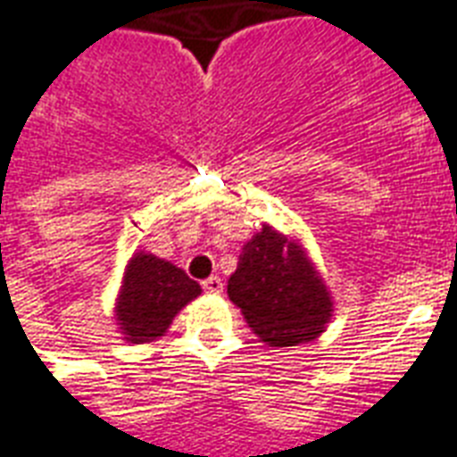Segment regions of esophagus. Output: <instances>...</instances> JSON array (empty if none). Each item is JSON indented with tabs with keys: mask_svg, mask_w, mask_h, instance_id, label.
I'll return each instance as SVG.
<instances>
[{
	"mask_svg": "<svg viewBox=\"0 0 457 457\" xmlns=\"http://www.w3.org/2000/svg\"><path fill=\"white\" fill-rule=\"evenodd\" d=\"M204 290L211 292V295H220L222 292V280L218 275H211L208 280H204Z\"/></svg>",
	"mask_w": 457,
	"mask_h": 457,
	"instance_id": "1",
	"label": "esophagus"
}]
</instances>
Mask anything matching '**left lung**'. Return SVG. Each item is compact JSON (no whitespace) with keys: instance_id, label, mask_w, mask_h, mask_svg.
I'll use <instances>...</instances> for the list:
<instances>
[{"instance_id":"left-lung-1","label":"left lung","mask_w":457,"mask_h":457,"mask_svg":"<svg viewBox=\"0 0 457 457\" xmlns=\"http://www.w3.org/2000/svg\"><path fill=\"white\" fill-rule=\"evenodd\" d=\"M228 295L261 343L270 347L309 343L333 316L328 287L304 246L270 225L244 244Z\"/></svg>"}]
</instances>
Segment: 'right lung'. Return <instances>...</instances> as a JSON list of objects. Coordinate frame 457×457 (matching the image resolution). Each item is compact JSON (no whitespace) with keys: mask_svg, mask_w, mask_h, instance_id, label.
<instances>
[{"mask_svg":"<svg viewBox=\"0 0 457 457\" xmlns=\"http://www.w3.org/2000/svg\"><path fill=\"white\" fill-rule=\"evenodd\" d=\"M198 295L201 285L191 280L182 268L153 253L138 252L124 270L114 306L117 326L127 343H153L165 336L174 316Z\"/></svg>","mask_w":457,"mask_h":457,"instance_id":"1","label":"right lung"}]
</instances>
